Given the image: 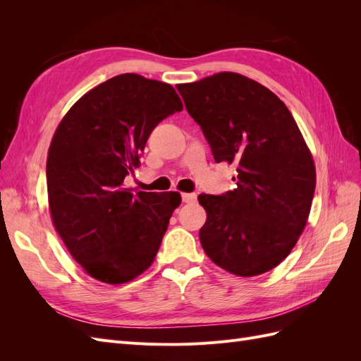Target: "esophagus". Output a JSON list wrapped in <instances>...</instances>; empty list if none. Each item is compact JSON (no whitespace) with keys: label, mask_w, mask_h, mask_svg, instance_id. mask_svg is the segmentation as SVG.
I'll return each mask as SVG.
<instances>
[{"label":"esophagus","mask_w":361,"mask_h":361,"mask_svg":"<svg viewBox=\"0 0 361 361\" xmlns=\"http://www.w3.org/2000/svg\"><path fill=\"white\" fill-rule=\"evenodd\" d=\"M195 199H197V195H195L194 192H183V194H182L183 203H194Z\"/></svg>","instance_id":"obj_1"}]
</instances>
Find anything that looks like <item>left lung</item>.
Segmentation results:
<instances>
[{"mask_svg":"<svg viewBox=\"0 0 361 361\" xmlns=\"http://www.w3.org/2000/svg\"><path fill=\"white\" fill-rule=\"evenodd\" d=\"M216 162L236 167V188L200 194L207 214L200 243L209 259L239 277L276 268L310 214L314 162L288 106L235 72L176 85Z\"/></svg>","mask_w":361,"mask_h":361,"instance_id":"obj_1","label":"left lung"}]
</instances>
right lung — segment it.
Returning a JSON list of instances; mask_svg holds the SVG:
<instances>
[{"label":"right lung","mask_w":361,"mask_h":361,"mask_svg":"<svg viewBox=\"0 0 361 361\" xmlns=\"http://www.w3.org/2000/svg\"><path fill=\"white\" fill-rule=\"evenodd\" d=\"M170 84L123 73L87 92L63 117L47 161L54 227L93 279L120 285L154 262L179 192L125 188L155 126L182 111Z\"/></svg>","instance_id":"right-lung-1"}]
</instances>
